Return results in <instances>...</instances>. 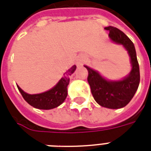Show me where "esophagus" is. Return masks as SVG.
Here are the masks:
<instances>
[{
    "label": "esophagus",
    "instance_id": "obj_1",
    "mask_svg": "<svg viewBox=\"0 0 151 151\" xmlns=\"http://www.w3.org/2000/svg\"><path fill=\"white\" fill-rule=\"evenodd\" d=\"M85 62V59H84L83 56H79L77 58V60H76V63H77V65H82Z\"/></svg>",
    "mask_w": 151,
    "mask_h": 151
}]
</instances>
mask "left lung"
<instances>
[{
  "label": "left lung",
  "mask_w": 151,
  "mask_h": 151,
  "mask_svg": "<svg viewBox=\"0 0 151 151\" xmlns=\"http://www.w3.org/2000/svg\"><path fill=\"white\" fill-rule=\"evenodd\" d=\"M104 29L109 31V35L112 41L122 44L128 51L132 65V71L124 80L111 81L105 80L96 71L85 65L88 73L87 80L96 103L108 109H121L129 103L138 89L140 81L139 65L132 40L117 27L109 26Z\"/></svg>",
  "instance_id": "1"
}]
</instances>
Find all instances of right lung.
<instances>
[{
  "mask_svg": "<svg viewBox=\"0 0 151 151\" xmlns=\"http://www.w3.org/2000/svg\"><path fill=\"white\" fill-rule=\"evenodd\" d=\"M75 65L68 70L58 83L53 88L40 94H27L22 90L19 86L17 88L25 101L35 109H52L59 106L67 96V86L70 83V77L75 71Z\"/></svg>",
  "mask_w": 151,
  "mask_h": 151,
  "instance_id": "obj_1",
  "label": "right lung"
}]
</instances>
